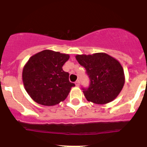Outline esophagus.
<instances>
[{"instance_id": "1", "label": "esophagus", "mask_w": 147, "mask_h": 147, "mask_svg": "<svg viewBox=\"0 0 147 147\" xmlns=\"http://www.w3.org/2000/svg\"><path fill=\"white\" fill-rule=\"evenodd\" d=\"M75 85H76V86H77V87L80 86V80H76V82H75Z\"/></svg>"}]
</instances>
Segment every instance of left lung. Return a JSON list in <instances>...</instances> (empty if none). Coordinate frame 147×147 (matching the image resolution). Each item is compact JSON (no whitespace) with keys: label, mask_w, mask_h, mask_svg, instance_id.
<instances>
[{"label":"left lung","mask_w":147,"mask_h":147,"mask_svg":"<svg viewBox=\"0 0 147 147\" xmlns=\"http://www.w3.org/2000/svg\"><path fill=\"white\" fill-rule=\"evenodd\" d=\"M76 59L86 69L90 80L83 93L88 102L105 105L119 95L125 82L124 69L120 62L105 53L78 54Z\"/></svg>","instance_id":"left-lung-1"}]
</instances>
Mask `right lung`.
<instances>
[{"label": "right lung", "instance_id": "right-lung-1", "mask_svg": "<svg viewBox=\"0 0 147 147\" xmlns=\"http://www.w3.org/2000/svg\"><path fill=\"white\" fill-rule=\"evenodd\" d=\"M69 54L44 50L34 54L25 64L22 80L29 96L37 104L54 106L63 102L75 86L62 66Z\"/></svg>", "mask_w": 147, "mask_h": 147}]
</instances>
